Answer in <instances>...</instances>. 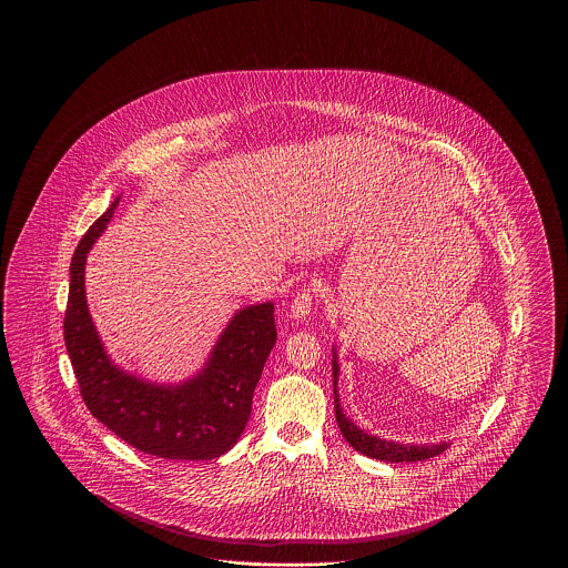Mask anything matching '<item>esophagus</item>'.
Segmentation results:
<instances>
[{
  "label": "esophagus",
  "instance_id": "1",
  "mask_svg": "<svg viewBox=\"0 0 568 568\" xmlns=\"http://www.w3.org/2000/svg\"><path fill=\"white\" fill-rule=\"evenodd\" d=\"M313 300H315V290L311 285H304L292 300V306H290L292 315L296 320H306L311 308H313Z\"/></svg>",
  "mask_w": 568,
  "mask_h": 568
}]
</instances>
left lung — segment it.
Segmentation results:
<instances>
[{
	"label": "left lung",
	"mask_w": 568,
	"mask_h": 568,
	"mask_svg": "<svg viewBox=\"0 0 568 568\" xmlns=\"http://www.w3.org/2000/svg\"><path fill=\"white\" fill-rule=\"evenodd\" d=\"M332 375H334V408H336V422L341 434L347 438L355 452L368 456V458L383 459V462H422V459L434 458L445 452V443L440 445H403V443H392L383 440L373 434H366L359 430L352 419L343 413L338 396H336V381H338V364H336V353L332 355Z\"/></svg>",
	"instance_id": "8db88e82"
}]
</instances>
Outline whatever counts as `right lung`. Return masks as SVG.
Masks as SVG:
<instances>
[{"mask_svg":"<svg viewBox=\"0 0 568 568\" xmlns=\"http://www.w3.org/2000/svg\"><path fill=\"white\" fill-rule=\"evenodd\" d=\"M119 197L87 230L70 264L65 349L91 415L138 452L165 459H215L234 447L253 392L276 343L274 304L246 306L225 327L206 368L181 385H155L119 371L87 311L84 262Z\"/></svg>","mask_w":568,"mask_h":568,"instance_id":"add662e5","label":"right lung"}]
</instances>
